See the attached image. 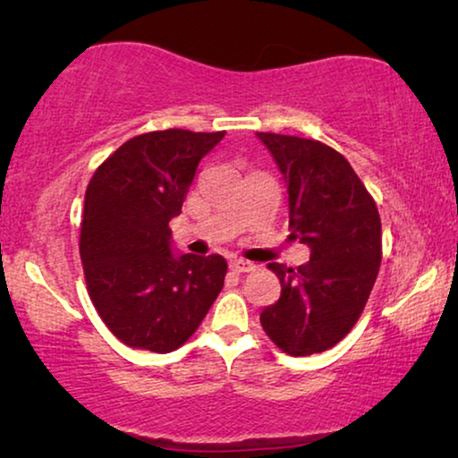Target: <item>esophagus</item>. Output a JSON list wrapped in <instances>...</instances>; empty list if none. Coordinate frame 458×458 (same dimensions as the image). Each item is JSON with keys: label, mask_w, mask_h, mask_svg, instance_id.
<instances>
[{"label": "esophagus", "mask_w": 458, "mask_h": 458, "mask_svg": "<svg viewBox=\"0 0 458 458\" xmlns=\"http://www.w3.org/2000/svg\"><path fill=\"white\" fill-rule=\"evenodd\" d=\"M229 267H231V271H233V273H250L254 268L252 262L243 260V259H231Z\"/></svg>", "instance_id": "obj_1"}]
</instances>
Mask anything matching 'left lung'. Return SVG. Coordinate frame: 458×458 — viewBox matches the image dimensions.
Returning <instances> with one entry per match:
<instances>
[{
    "label": "left lung",
    "mask_w": 458,
    "mask_h": 458,
    "mask_svg": "<svg viewBox=\"0 0 458 458\" xmlns=\"http://www.w3.org/2000/svg\"><path fill=\"white\" fill-rule=\"evenodd\" d=\"M256 137L284 174L292 237L310 248V260L298 268L268 265L281 296L260 312L262 329L292 356L325 352L354 327L377 279V206L334 148L293 135Z\"/></svg>",
    "instance_id": "1"
}]
</instances>
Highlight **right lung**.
<instances>
[{
    "mask_svg": "<svg viewBox=\"0 0 458 458\" xmlns=\"http://www.w3.org/2000/svg\"><path fill=\"white\" fill-rule=\"evenodd\" d=\"M225 137L185 129L124 141L93 174L81 221V260L91 302L131 348L166 354L190 340L223 290L227 260L174 254L181 215L199 160Z\"/></svg>",
    "mask_w": 458,
    "mask_h": 458,
    "instance_id": "1",
    "label": "right lung"
}]
</instances>
